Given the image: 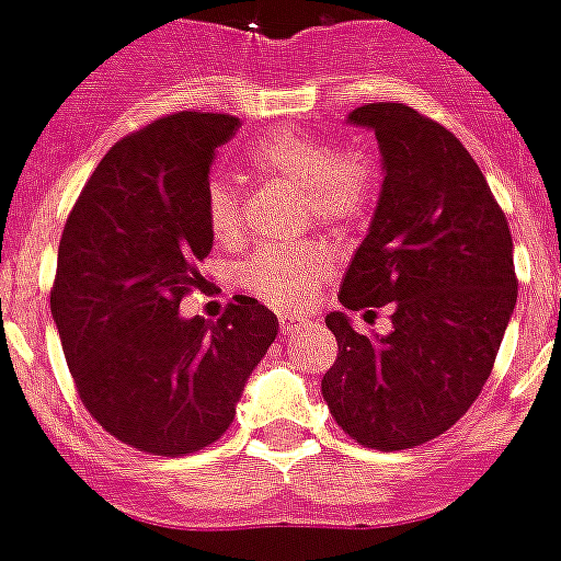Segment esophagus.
I'll list each match as a JSON object with an SVG mask.
<instances>
[{
  "label": "esophagus",
  "mask_w": 561,
  "mask_h": 561,
  "mask_svg": "<svg viewBox=\"0 0 561 561\" xmlns=\"http://www.w3.org/2000/svg\"><path fill=\"white\" fill-rule=\"evenodd\" d=\"M305 327H307V318H301V316H279V332L285 334V337H293V334H298Z\"/></svg>",
  "instance_id": "1"
}]
</instances>
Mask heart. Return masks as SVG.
<instances>
[{"mask_svg": "<svg viewBox=\"0 0 561 561\" xmlns=\"http://www.w3.org/2000/svg\"><path fill=\"white\" fill-rule=\"evenodd\" d=\"M256 174L290 182L305 191V202L321 224H352L368 213L376 193V169L357 149L337 151L334 144L312 135L282 129L249 154ZM207 224L213 238L232 243L240 234L238 191L227 180L207 187ZM332 274V256L321 245L268 249L243 265V285L268 305L293 310L316 296Z\"/></svg>", "mask_w": 561, "mask_h": 561, "instance_id": "obj_1", "label": "heart"}]
</instances>
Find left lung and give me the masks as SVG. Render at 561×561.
<instances>
[{"mask_svg": "<svg viewBox=\"0 0 561 561\" xmlns=\"http://www.w3.org/2000/svg\"><path fill=\"white\" fill-rule=\"evenodd\" d=\"M374 129L381 193L340 285L348 312L390 307L387 334L329 312L337 359L321 381L337 426L365 448L401 451L454 426L493 370L517 301L512 234L470 151L399 102L348 113Z\"/></svg>", "mask_w": 561, "mask_h": 561, "instance_id": "left-lung-1", "label": "left lung"}]
</instances>
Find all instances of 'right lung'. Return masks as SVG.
I'll use <instances>...</instances> for the list:
<instances>
[{
    "label": "right lung",
    "mask_w": 561,
    "mask_h": 561,
    "mask_svg": "<svg viewBox=\"0 0 561 561\" xmlns=\"http://www.w3.org/2000/svg\"><path fill=\"white\" fill-rule=\"evenodd\" d=\"M240 122L174 113L127 135L82 187L57 249L51 318L85 410L154 457L216 443L279 321L238 298L218 321L182 318L213 249L209 165Z\"/></svg>",
    "instance_id": "1"
}]
</instances>
